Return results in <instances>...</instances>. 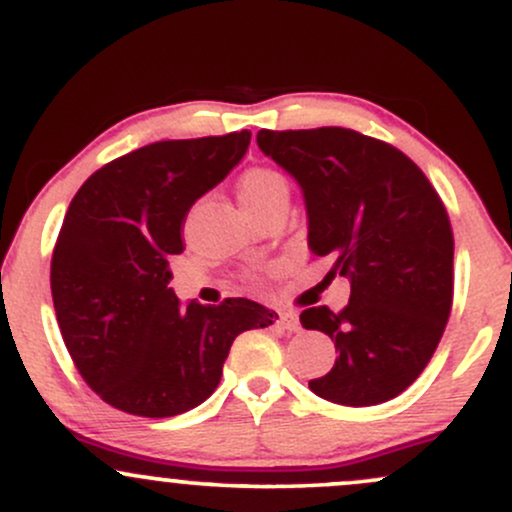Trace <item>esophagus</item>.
Instances as JSON below:
<instances>
[{
  "label": "esophagus",
  "instance_id": "esophagus-1",
  "mask_svg": "<svg viewBox=\"0 0 512 512\" xmlns=\"http://www.w3.org/2000/svg\"><path fill=\"white\" fill-rule=\"evenodd\" d=\"M279 325L286 332H301V322H298V317L293 313H279Z\"/></svg>",
  "mask_w": 512,
  "mask_h": 512
}]
</instances>
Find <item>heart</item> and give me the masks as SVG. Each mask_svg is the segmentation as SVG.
<instances>
[{
	"instance_id": "obj_1",
	"label": "heart",
	"mask_w": 512,
	"mask_h": 512,
	"mask_svg": "<svg viewBox=\"0 0 512 512\" xmlns=\"http://www.w3.org/2000/svg\"><path fill=\"white\" fill-rule=\"evenodd\" d=\"M238 192L240 202L248 209V214H255V211L272 204L274 199L289 197V182L272 168H250L240 178Z\"/></svg>"
}]
</instances>
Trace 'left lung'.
<instances>
[{
  "label": "left lung",
  "mask_w": 512,
  "mask_h": 512,
  "mask_svg": "<svg viewBox=\"0 0 512 512\" xmlns=\"http://www.w3.org/2000/svg\"><path fill=\"white\" fill-rule=\"evenodd\" d=\"M257 146L301 187L310 252L351 279L342 313H301L305 330L327 334L339 354L310 390L344 407L397 397L450 317L455 243L438 192L402 151L354 129H260Z\"/></svg>",
  "instance_id": "left-lung-1"
}]
</instances>
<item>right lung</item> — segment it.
Returning a JSON list of instances; mask_svg holds the SVG:
<instances>
[{"instance_id": "right-lung-1", "label": "right lung", "mask_w": 512, "mask_h": 512, "mask_svg": "<svg viewBox=\"0 0 512 512\" xmlns=\"http://www.w3.org/2000/svg\"><path fill=\"white\" fill-rule=\"evenodd\" d=\"M250 137L142 146L96 170L69 204L52 250V303L74 366L110 407L149 419L199 407L233 339L279 320L248 298L180 305L168 289L187 211L243 161Z\"/></svg>"}]
</instances>
